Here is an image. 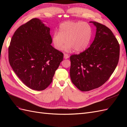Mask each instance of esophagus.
Masks as SVG:
<instances>
[{
    "instance_id": "34e87169",
    "label": "esophagus",
    "mask_w": 127,
    "mask_h": 127,
    "mask_svg": "<svg viewBox=\"0 0 127 127\" xmlns=\"http://www.w3.org/2000/svg\"><path fill=\"white\" fill-rule=\"evenodd\" d=\"M69 57L68 54H66V53H64V59H67Z\"/></svg>"
}]
</instances>
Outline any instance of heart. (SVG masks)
Here are the masks:
<instances>
[{
  "label": "heart",
  "mask_w": 127,
  "mask_h": 127,
  "mask_svg": "<svg viewBox=\"0 0 127 127\" xmlns=\"http://www.w3.org/2000/svg\"><path fill=\"white\" fill-rule=\"evenodd\" d=\"M92 36V29L90 24L82 22H66L59 26V32L55 31L52 35V42L56 49L61 50L64 46L66 51L74 49L77 52L85 50L89 45Z\"/></svg>",
  "instance_id": "b5f03b06"
}]
</instances>
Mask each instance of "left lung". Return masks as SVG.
I'll list each match as a JSON object with an SVG mask.
<instances>
[{
    "mask_svg": "<svg viewBox=\"0 0 127 127\" xmlns=\"http://www.w3.org/2000/svg\"><path fill=\"white\" fill-rule=\"evenodd\" d=\"M90 23L96 26L93 42L84 51L70 57V78L81 91L103 85L116 68L120 55V45L111 30L99 23Z\"/></svg>",
    "mask_w": 127,
    "mask_h": 127,
    "instance_id": "obj_1",
    "label": "left lung"
}]
</instances>
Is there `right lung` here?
<instances>
[{"label":"right lung","mask_w":127,"mask_h":127,"mask_svg":"<svg viewBox=\"0 0 127 127\" xmlns=\"http://www.w3.org/2000/svg\"><path fill=\"white\" fill-rule=\"evenodd\" d=\"M50 28L33 18L15 32L8 47L10 65L25 85L43 91L52 82L64 53L51 45Z\"/></svg>","instance_id":"1"}]
</instances>
